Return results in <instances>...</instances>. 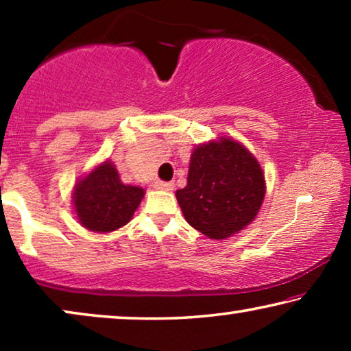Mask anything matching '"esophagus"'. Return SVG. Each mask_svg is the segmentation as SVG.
<instances>
[{
    "instance_id": "esophagus-1",
    "label": "esophagus",
    "mask_w": 351,
    "mask_h": 351,
    "mask_svg": "<svg viewBox=\"0 0 351 351\" xmlns=\"http://www.w3.org/2000/svg\"><path fill=\"white\" fill-rule=\"evenodd\" d=\"M155 189H156V190H162V191H171L172 189H174V184H172V182L156 180V182H155Z\"/></svg>"
}]
</instances>
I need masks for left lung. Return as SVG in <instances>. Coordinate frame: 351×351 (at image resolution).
I'll return each mask as SVG.
<instances>
[{
  "mask_svg": "<svg viewBox=\"0 0 351 351\" xmlns=\"http://www.w3.org/2000/svg\"><path fill=\"white\" fill-rule=\"evenodd\" d=\"M184 217L208 238L225 239L256 219L265 177L256 156L228 137L191 153L186 186L176 191Z\"/></svg>",
  "mask_w": 351,
  "mask_h": 351,
  "instance_id": "obj_1",
  "label": "left lung"
}]
</instances>
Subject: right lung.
<instances>
[{
  "label": "right lung",
  "mask_w": 351,
  "mask_h": 351,
  "mask_svg": "<svg viewBox=\"0 0 351 351\" xmlns=\"http://www.w3.org/2000/svg\"><path fill=\"white\" fill-rule=\"evenodd\" d=\"M143 195L141 186L123 184L113 162L105 161L75 184L76 217L90 232H113L132 219Z\"/></svg>",
  "instance_id": "obj_1"
}]
</instances>
